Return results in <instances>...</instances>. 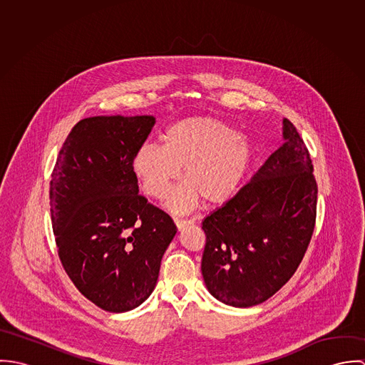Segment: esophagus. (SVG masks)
I'll use <instances>...</instances> for the list:
<instances>
[{"instance_id":"1","label":"esophagus","mask_w":365,"mask_h":365,"mask_svg":"<svg viewBox=\"0 0 365 365\" xmlns=\"http://www.w3.org/2000/svg\"><path fill=\"white\" fill-rule=\"evenodd\" d=\"M174 222H175V226L178 230H182L185 226H190L194 223L192 220H184V219H175Z\"/></svg>"}]
</instances>
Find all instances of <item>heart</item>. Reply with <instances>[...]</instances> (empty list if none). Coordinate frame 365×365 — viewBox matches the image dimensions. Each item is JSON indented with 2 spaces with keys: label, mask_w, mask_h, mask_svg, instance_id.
<instances>
[{
  "label": "heart",
  "mask_w": 365,
  "mask_h": 365,
  "mask_svg": "<svg viewBox=\"0 0 365 365\" xmlns=\"http://www.w3.org/2000/svg\"><path fill=\"white\" fill-rule=\"evenodd\" d=\"M255 157L252 142L227 123L210 116H190L170 125L161 145L145 143L132 156V171L143 191L163 200L182 167L185 178L165 207L185 213L204 201L217 205L240 188Z\"/></svg>",
  "instance_id": "heart-1"
}]
</instances>
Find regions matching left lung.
<instances>
[{
	"label": "left lung",
	"instance_id": "left-lung-1",
	"mask_svg": "<svg viewBox=\"0 0 365 365\" xmlns=\"http://www.w3.org/2000/svg\"><path fill=\"white\" fill-rule=\"evenodd\" d=\"M284 143L252 180L202 222V275L217 301L249 308L271 298L294 275L309 246L317 185L297 128L282 120Z\"/></svg>",
	"mask_w": 365,
	"mask_h": 365
}]
</instances>
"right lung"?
I'll list each match as a JSON object with an SVG mask.
<instances>
[{
  "label": "right lung",
  "instance_id": "right-lung-1",
  "mask_svg": "<svg viewBox=\"0 0 365 365\" xmlns=\"http://www.w3.org/2000/svg\"><path fill=\"white\" fill-rule=\"evenodd\" d=\"M152 115L93 116L68 133L51 180L53 233L77 287L106 312L132 311L153 292L173 219L139 195L130 163Z\"/></svg>",
  "mask_w": 365,
  "mask_h": 365
}]
</instances>
